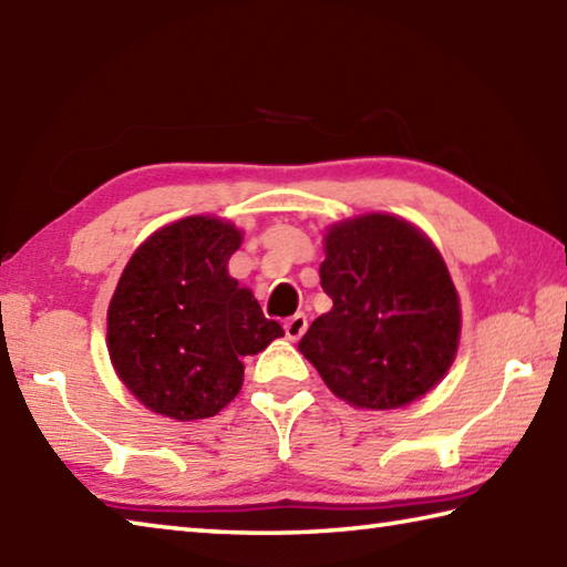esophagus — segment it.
<instances>
[{"instance_id": "34e87169", "label": "esophagus", "mask_w": 567, "mask_h": 567, "mask_svg": "<svg viewBox=\"0 0 567 567\" xmlns=\"http://www.w3.org/2000/svg\"><path fill=\"white\" fill-rule=\"evenodd\" d=\"M306 329H309V319H306L303 313H296V316H291L289 321L284 323V331H286V336H289L291 341H299L301 336L306 333Z\"/></svg>"}]
</instances>
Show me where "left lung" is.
<instances>
[{
    "label": "left lung",
    "mask_w": 567,
    "mask_h": 567,
    "mask_svg": "<svg viewBox=\"0 0 567 567\" xmlns=\"http://www.w3.org/2000/svg\"><path fill=\"white\" fill-rule=\"evenodd\" d=\"M321 286L333 309L299 343L355 409L419 401L458 351L461 301L439 248L405 218L363 214L326 228Z\"/></svg>",
    "instance_id": "8db88e82"
}]
</instances>
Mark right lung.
Returning <instances> with one entry per match:
<instances>
[{"instance_id": "right-lung-1", "label": "right lung", "mask_w": 567, "mask_h": 567, "mask_svg": "<svg viewBox=\"0 0 567 567\" xmlns=\"http://www.w3.org/2000/svg\"><path fill=\"white\" fill-rule=\"evenodd\" d=\"M241 238L221 218L186 216L128 258L106 311V346L116 375L148 411L212 419L241 391L244 355L284 336L228 276Z\"/></svg>"}]
</instances>
